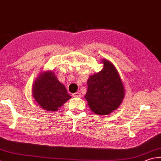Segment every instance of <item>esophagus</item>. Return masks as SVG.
I'll use <instances>...</instances> for the list:
<instances>
[{"instance_id":"obj_1","label":"esophagus","mask_w":161,"mask_h":161,"mask_svg":"<svg viewBox=\"0 0 161 161\" xmlns=\"http://www.w3.org/2000/svg\"><path fill=\"white\" fill-rule=\"evenodd\" d=\"M72 96L74 97H81V94L80 92H75L74 94H72Z\"/></svg>"}]
</instances>
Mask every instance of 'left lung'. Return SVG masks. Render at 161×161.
Wrapping results in <instances>:
<instances>
[{"instance_id":"left-lung-1","label":"left lung","mask_w":161,"mask_h":161,"mask_svg":"<svg viewBox=\"0 0 161 161\" xmlns=\"http://www.w3.org/2000/svg\"><path fill=\"white\" fill-rule=\"evenodd\" d=\"M101 71L90 75L85 98L90 108L97 115H108L119 107L125 97V87L116 68L103 59Z\"/></svg>"}]
</instances>
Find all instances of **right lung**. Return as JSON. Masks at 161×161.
I'll return each mask as SVG.
<instances>
[{"label": "right lung", "mask_w": 161, "mask_h": 161, "mask_svg": "<svg viewBox=\"0 0 161 161\" xmlns=\"http://www.w3.org/2000/svg\"><path fill=\"white\" fill-rule=\"evenodd\" d=\"M32 96L41 108L57 111L71 98L53 71H42L32 87Z\"/></svg>", "instance_id": "right-lung-1"}]
</instances>
